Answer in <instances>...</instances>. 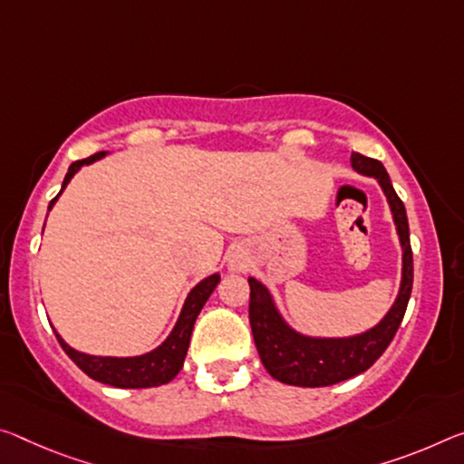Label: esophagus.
<instances>
[{
	"label": "esophagus",
	"mask_w": 464,
	"mask_h": 464,
	"mask_svg": "<svg viewBox=\"0 0 464 464\" xmlns=\"http://www.w3.org/2000/svg\"><path fill=\"white\" fill-rule=\"evenodd\" d=\"M247 264H249V260H247V256H246V254H239V252L231 254V258H229V268H231L233 272H246Z\"/></svg>",
	"instance_id": "34e87169"
}]
</instances>
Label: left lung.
<instances>
[{
  "label": "left lung",
  "instance_id": "left-lung-1",
  "mask_svg": "<svg viewBox=\"0 0 464 464\" xmlns=\"http://www.w3.org/2000/svg\"><path fill=\"white\" fill-rule=\"evenodd\" d=\"M351 167L365 178L376 179L391 206L402 252L399 293L384 318L363 333L351 336H310L293 328L283 318L268 286L249 276V324H252L256 349L266 372L283 384L304 388L333 386L370 370L391 344L407 312L411 289H413V252H411L407 210L380 160L353 152Z\"/></svg>",
  "mask_w": 464,
  "mask_h": 464
}]
</instances>
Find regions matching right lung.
I'll use <instances>...</instances> for the list:
<instances>
[{
  "instance_id": "add662e5",
  "label": "right lung",
  "mask_w": 464,
  "mask_h": 464,
  "mask_svg": "<svg viewBox=\"0 0 464 464\" xmlns=\"http://www.w3.org/2000/svg\"><path fill=\"white\" fill-rule=\"evenodd\" d=\"M107 154H109L107 150H101L97 154H92V157L72 163L68 173H65L60 194L49 202V210L53 208L57 198L62 196V192L68 188V183L72 181L73 175L80 171V169L84 165H92L94 160H101L102 157H107ZM218 283H220L218 272L202 278V281L188 293V297L183 301V307L179 312V318L175 322V326L171 333H169V336L159 344L157 349L142 353V355H134V357L91 355V353H82L70 347L55 328L53 333L57 336V341H60L62 349L68 353L72 362L76 363L86 376L101 382V384H109L115 388H152V386L167 384V382H171L175 376H178L179 370L183 367V359L188 355L189 338H192V330H194L198 314L202 312L204 304L208 301V297L212 295V291L217 289Z\"/></svg>"
}]
</instances>
